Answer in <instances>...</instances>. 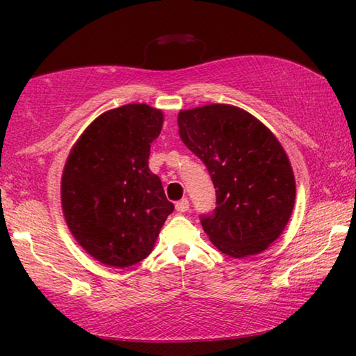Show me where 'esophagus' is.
<instances>
[{
  "label": "esophagus",
  "mask_w": 356,
  "mask_h": 356,
  "mask_svg": "<svg viewBox=\"0 0 356 356\" xmlns=\"http://www.w3.org/2000/svg\"><path fill=\"white\" fill-rule=\"evenodd\" d=\"M190 209V202H188V200H186V197H184V200H180V201H177L176 202V210L177 212H186V210Z\"/></svg>",
  "instance_id": "esophagus-1"
}]
</instances>
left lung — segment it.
<instances>
[{
	"instance_id": "1",
	"label": "left lung",
	"mask_w": 356,
	"mask_h": 356,
	"mask_svg": "<svg viewBox=\"0 0 356 356\" xmlns=\"http://www.w3.org/2000/svg\"><path fill=\"white\" fill-rule=\"evenodd\" d=\"M179 135L206 165L216 193L204 231L221 252L264 251L284 231L295 204V179L284 149L250 113L206 105L179 113Z\"/></svg>"
}]
</instances>
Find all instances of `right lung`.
Returning a JSON list of instances; mask_svg holds the SVG:
<instances>
[{
	"instance_id": "1",
	"label": "right lung",
	"mask_w": 356,
	"mask_h": 356,
	"mask_svg": "<svg viewBox=\"0 0 356 356\" xmlns=\"http://www.w3.org/2000/svg\"><path fill=\"white\" fill-rule=\"evenodd\" d=\"M161 125L163 114L149 105L114 108L84 130L64 166L65 221L102 264L124 268L146 259L174 210L149 170L150 144Z\"/></svg>"
}]
</instances>
